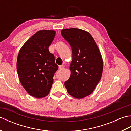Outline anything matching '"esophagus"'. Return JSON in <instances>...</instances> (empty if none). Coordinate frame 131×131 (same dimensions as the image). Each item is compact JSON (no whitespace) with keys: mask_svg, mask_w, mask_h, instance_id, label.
Instances as JSON below:
<instances>
[{"mask_svg":"<svg viewBox=\"0 0 131 131\" xmlns=\"http://www.w3.org/2000/svg\"><path fill=\"white\" fill-rule=\"evenodd\" d=\"M59 69L60 70H62V69H63L64 68H65V66H64L63 65H61V66H59Z\"/></svg>","mask_w":131,"mask_h":131,"instance_id":"1","label":"esophagus"}]
</instances>
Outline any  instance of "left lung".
I'll use <instances>...</instances> for the list:
<instances>
[{
    "label": "left lung",
    "mask_w": 131,
    "mask_h": 131,
    "mask_svg": "<svg viewBox=\"0 0 131 131\" xmlns=\"http://www.w3.org/2000/svg\"><path fill=\"white\" fill-rule=\"evenodd\" d=\"M63 38L70 44L73 59L71 75L65 82L68 93L82 99L93 92L101 79L103 60L99 47L88 32L76 28L63 29Z\"/></svg>",
    "instance_id": "8db88e82"
}]
</instances>
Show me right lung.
Instances as JSON below:
<instances>
[{
  "label": "right lung",
  "instance_id": "obj_1",
  "mask_svg": "<svg viewBox=\"0 0 131 131\" xmlns=\"http://www.w3.org/2000/svg\"><path fill=\"white\" fill-rule=\"evenodd\" d=\"M53 30H40L27 40L19 50L17 70L22 85L30 96L43 98L49 94L58 70L54 55L48 47L55 37Z\"/></svg>",
  "mask_w": 131,
  "mask_h": 131
}]
</instances>
